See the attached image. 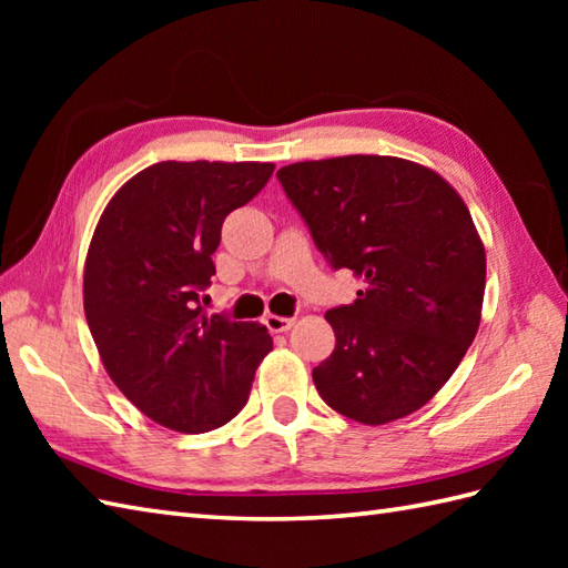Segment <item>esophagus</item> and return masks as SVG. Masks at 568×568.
Instances as JSON below:
<instances>
[{"mask_svg": "<svg viewBox=\"0 0 568 568\" xmlns=\"http://www.w3.org/2000/svg\"><path fill=\"white\" fill-rule=\"evenodd\" d=\"M265 327H268L273 334H281V332H287L295 324L293 317H277V315H265Z\"/></svg>", "mask_w": 568, "mask_h": 568, "instance_id": "esophagus-1", "label": "esophagus"}]
</instances>
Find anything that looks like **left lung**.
I'll return each mask as SVG.
<instances>
[{
	"instance_id": "obj_1",
	"label": "left lung",
	"mask_w": 568,
	"mask_h": 568,
	"mask_svg": "<svg viewBox=\"0 0 568 568\" xmlns=\"http://www.w3.org/2000/svg\"><path fill=\"white\" fill-rule=\"evenodd\" d=\"M277 180L332 268L364 283L352 305L327 312L336 346L312 371L322 400L361 425L413 415L480 324L486 248L462 195L395 155L293 163Z\"/></svg>"
}]
</instances>
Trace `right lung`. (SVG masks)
I'll return each mask as SVG.
<instances>
[{"label": "right lung", "instance_id": "1", "mask_svg": "<svg viewBox=\"0 0 568 568\" xmlns=\"http://www.w3.org/2000/svg\"><path fill=\"white\" fill-rule=\"evenodd\" d=\"M273 163L163 161L116 190L84 258V317L104 371L161 427L200 434L246 405L273 339L256 322L202 310L222 222Z\"/></svg>", "mask_w": 568, "mask_h": 568}]
</instances>
